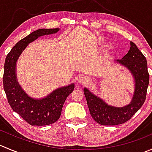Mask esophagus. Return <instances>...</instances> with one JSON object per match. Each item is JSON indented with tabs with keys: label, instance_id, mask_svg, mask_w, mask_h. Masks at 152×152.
<instances>
[{
	"label": "esophagus",
	"instance_id": "1",
	"mask_svg": "<svg viewBox=\"0 0 152 152\" xmlns=\"http://www.w3.org/2000/svg\"><path fill=\"white\" fill-rule=\"evenodd\" d=\"M78 82H79V83L81 84V85H85V84L87 83V79L85 77H82V76H81L80 77V76H79V79H78Z\"/></svg>",
	"mask_w": 152,
	"mask_h": 152
}]
</instances>
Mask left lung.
I'll return each mask as SVG.
<instances>
[{"label": "left lung", "mask_w": 152, "mask_h": 152, "mask_svg": "<svg viewBox=\"0 0 152 152\" xmlns=\"http://www.w3.org/2000/svg\"><path fill=\"white\" fill-rule=\"evenodd\" d=\"M115 62L126 67L132 74L135 84L134 95L128 105L115 107L107 104L104 101L85 87L84 93L90 115L101 125L114 126L126 122L140 110L146 97L149 74L146 59L137 45L130 42L128 53L121 59H117Z\"/></svg>", "instance_id": "8db88e82"}]
</instances>
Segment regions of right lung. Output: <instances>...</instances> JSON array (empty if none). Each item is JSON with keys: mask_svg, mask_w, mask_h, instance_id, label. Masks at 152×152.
Listing matches in <instances>:
<instances>
[{"mask_svg": "<svg viewBox=\"0 0 152 152\" xmlns=\"http://www.w3.org/2000/svg\"><path fill=\"white\" fill-rule=\"evenodd\" d=\"M59 31V28L34 31L17 42L6 57L3 82L8 102L12 110L31 126H46L55 123L60 117L67 97L74 90V84L56 89L43 99H32L18 83L17 61L28 43L39 37L56 34Z\"/></svg>", "mask_w": 152, "mask_h": 152, "instance_id": "right-lung-1", "label": "right lung"}]
</instances>
